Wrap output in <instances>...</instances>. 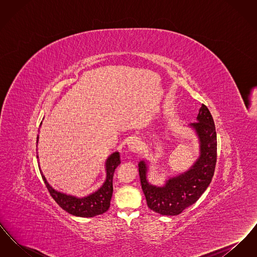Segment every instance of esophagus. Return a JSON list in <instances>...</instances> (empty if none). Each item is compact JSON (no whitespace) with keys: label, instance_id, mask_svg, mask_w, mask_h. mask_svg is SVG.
I'll return each instance as SVG.
<instances>
[{"label":"esophagus","instance_id":"obj_1","mask_svg":"<svg viewBox=\"0 0 257 257\" xmlns=\"http://www.w3.org/2000/svg\"><path fill=\"white\" fill-rule=\"evenodd\" d=\"M127 147L129 148V150L136 152L138 150H140L141 147V141L137 138V137H132L128 140L127 142Z\"/></svg>","mask_w":257,"mask_h":257}]
</instances>
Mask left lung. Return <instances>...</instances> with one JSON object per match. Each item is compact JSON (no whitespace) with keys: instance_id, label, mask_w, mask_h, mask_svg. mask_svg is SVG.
Listing matches in <instances>:
<instances>
[{"instance_id":"obj_1","label":"left lung","mask_w":257,"mask_h":257,"mask_svg":"<svg viewBox=\"0 0 257 257\" xmlns=\"http://www.w3.org/2000/svg\"><path fill=\"white\" fill-rule=\"evenodd\" d=\"M190 126L195 129L199 139V157L189 171L167 180L163 187H157L147 180V165L139 163L142 189L147 206L165 216H176L192 204L204 193L211 183L217 162V134L215 123L207 107L202 104L196 122Z\"/></svg>"}]
</instances>
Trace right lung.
I'll return each mask as SVG.
<instances>
[{
  "mask_svg": "<svg viewBox=\"0 0 257 257\" xmlns=\"http://www.w3.org/2000/svg\"><path fill=\"white\" fill-rule=\"evenodd\" d=\"M38 143L37 136V144ZM38 158V155H37ZM120 164V156L118 152H113L106 161V180L104 184L98 189L96 192L84 197L65 195L54 190L47 182L45 176L40 171L42 179L46 185L50 195L55 199V201L64 211L76 217L92 218L94 216L101 215L108 211L110 208V198L112 196V177L113 172L117 166Z\"/></svg>",
  "mask_w": 257,
  "mask_h": 257,
  "instance_id": "add662e5",
  "label": "right lung"
}]
</instances>
